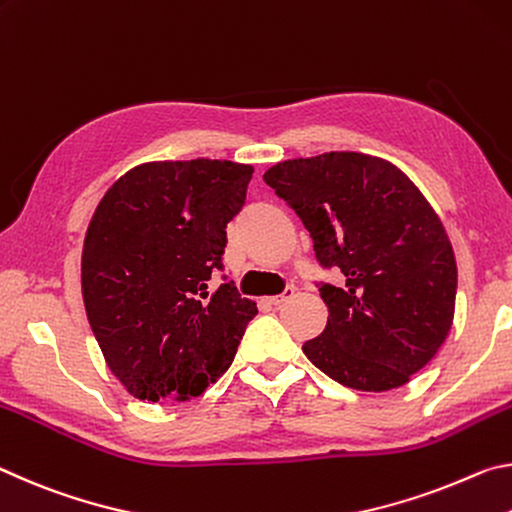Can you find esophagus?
Listing matches in <instances>:
<instances>
[{"mask_svg": "<svg viewBox=\"0 0 512 512\" xmlns=\"http://www.w3.org/2000/svg\"><path fill=\"white\" fill-rule=\"evenodd\" d=\"M297 295V288L295 286H288L286 290L281 292V295H274V297H267L265 301L267 304H274V306H279V304H283V301H288V299H292Z\"/></svg>", "mask_w": 512, "mask_h": 512, "instance_id": "esophagus-1", "label": "esophagus"}]
</instances>
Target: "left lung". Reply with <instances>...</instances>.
<instances>
[{
	"label": "left lung",
	"mask_w": 512,
	"mask_h": 512,
	"mask_svg": "<svg viewBox=\"0 0 512 512\" xmlns=\"http://www.w3.org/2000/svg\"><path fill=\"white\" fill-rule=\"evenodd\" d=\"M311 233L324 283L322 335L304 354L347 388L383 392L413 379L454 324L458 270L445 224L397 165L360 152L290 158L263 174Z\"/></svg>",
	"instance_id": "1"
}]
</instances>
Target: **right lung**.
I'll return each instance as SVG.
<instances>
[{
	"mask_svg": "<svg viewBox=\"0 0 512 512\" xmlns=\"http://www.w3.org/2000/svg\"><path fill=\"white\" fill-rule=\"evenodd\" d=\"M254 167L149 161L99 201L81 251V295L108 370L129 395L190 401L229 370L256 311L208 288Z\"/></svg>",
	"mask_w": 512,
	"mask_h": 512,
	"instance_id": "add662e5",
	"label": "right lung"
}]
</instances>
